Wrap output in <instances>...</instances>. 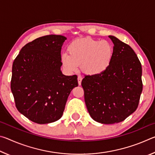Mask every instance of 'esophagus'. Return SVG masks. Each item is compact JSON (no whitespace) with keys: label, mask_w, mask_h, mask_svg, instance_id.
<instances>
[{"label":"esophagus","mask_w":155,"mask_h":155,"mask_svg":"<svg viewBox=\"0 0 155 155\" xmlns=\"http://www.w3.org/2000/svg\"><path fill=\"white\" fill-rule=\"evenodd\" d=\"M78 85H81V81H82V79H83V78L81 77V76H78Z\"/></svg>","instance_id":"esophagus-1"}]
</instances>
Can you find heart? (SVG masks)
Wrapping results in <instances>:
<instances>
[{
	"mask_svg": "<svg viewBox=\"0 0 155 155\" xmlns=\"http://www.w3.org/2000/svg\"><path fill=\"white\" fill-rule=\"evenodd\" d=\"M69 54L64 53L61 60L63 66L69 72H74L81 65V70L91 76L105 72L111 65L114 47L106 40L91 38L77 39L68 47Z\"/></svg>",
	"mask_w": 155,
	"mask_h": 155,
	"instance_id": "b5f03b06",
	"label": "heart"
}]
</instances>
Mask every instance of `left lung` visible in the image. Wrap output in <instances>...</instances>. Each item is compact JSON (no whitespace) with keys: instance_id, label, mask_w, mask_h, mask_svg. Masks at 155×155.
<instances>
[{"instance_id":"8db88e82","label":"left lung","mask_w":155,"mask_h":155,"mask_svg":"<svg viewBox=\"0 0 155 155\" xmlns=\"http://www.w3.org/2000/svg\"><path fill=\"white\" fill-rule=\"evenodd\" d=\"M109 38L114 45L110 66L99 75L85 76L81 82L90 116L105 124L124 121L135 111L143 88L137 54L116 37Z\"/></svg>"}]
</instances>
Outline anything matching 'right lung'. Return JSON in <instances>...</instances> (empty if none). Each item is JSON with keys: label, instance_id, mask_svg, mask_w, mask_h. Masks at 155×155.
Segmentation results:
<instances>
[{"label": "right lung", "instance_id": "obj_1", "mask_svg": "<svg viewBox=\"0 0 155 155\" xmlns=\"http://www.w3.org/2000/svg\"><path fill=\"white\" fill-rule=\"evenodd\" d=\"M65 37L49 35L22 47L12 66L11 90L20 114L38 124L61 118L77 76L61 71V51Z\"/></svg>", "mask_w": 155, "mask_h": 155}]
</instances>
